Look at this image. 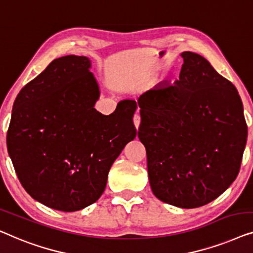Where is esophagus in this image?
Returning a JSON list of instances; mask_svg holds the SVG:
<instances>
[{
    "mask_svg": "<svg viewBox=\"0 0 253 253\" xmlns=\"http://www.w3.org/2000/svg\"><path fill=\"white\" fill-rule=\"evenodd\" d=\"M133 122H134L135 127H136V129H137V128L140 127V124H141V117H140V115H138V113H136V115L134 116Z\"/></svg>",
    "mask_w": 253,
    "mask_h": 253,
    "instance_id": "34e87169",
    "label": "esophagus"
}]
</instances>
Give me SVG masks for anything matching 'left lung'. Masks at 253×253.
I'll return each instance as SVG.
<instances>
[{
  "mask_svg": "<svg viewBox=\"0 0 253 253\" xmlns=\"http://www.w3.org/2000/svg\"><path fill=\"white\" fill-rule=\"evenodd\" d=\"M181 56L179 80L138 97V138L155 196L194 209L214 201L236 179L248 126L234 84L201 55Z\"/></svg>",
  "mask_w": 253,
  "mask_h": 253,
  "instance_id": "left-lung-1",
  "label": "left lung"
}]
</instances>
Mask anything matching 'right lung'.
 <instances>
[{"instance_id": "right-lung-1", "label": "right lung", "mask_w": 253, "mask_h": 253, "mask_svg": "<svg viewBox=\"0 0 253 253\" xmlns=\"http://www.w3.org/2000/svg\"><path fill=\"white\" fill-rule=\"evenodd\" d=\"M90 66L84 56L52 60L17 95L6 134L21 186L58 211L97 201L113 162L136 136L135 101H122L109 116L94 108L99 88Z\"/></svg>"}]
</instances>
